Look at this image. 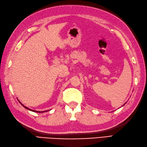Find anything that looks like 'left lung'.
Instances as JSON below:
<instances>
[{"label":"left lung","instance_id":"obj_1","mask_svg":"<svg viewBox=\"0 0 147 147\" xmlns=\"http://www.w3.org/2000/svg\"><path fill=\"white\" fill-rule=\"evenodd\" d=\"M126 103H125V104H126ZM125 104H123V106H124V105H125Z\"/></svg>","mask_w":147,"mask_h":147}]
</instances>
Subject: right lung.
Masks as SVG:
<instances>
[{
    "label": "right lung",
    "instance_id": "right-lung-1",
    "mask_svg": "<svg viewBox=\"0 0 147 147\" xmlns=\"http://www.w3.org/2000/svg\"><path fill=\"white\" fill-rule=\"evenodd\" d=\"M19 102H20L21 104V105L22 106H23L24 107H25V108L26 109H28V110H29V111H32V112H35V113H44V112H47V111H48L49 110H48V111H35V110H32V109H29V108H28V107H26L25 106H24L23 105V104H22L21 102H20V101H19Z\"/></svg>",
    "mask_w": 147,
    "mask_h": 147
}]
</instances>
